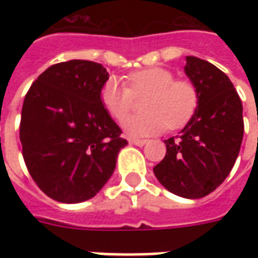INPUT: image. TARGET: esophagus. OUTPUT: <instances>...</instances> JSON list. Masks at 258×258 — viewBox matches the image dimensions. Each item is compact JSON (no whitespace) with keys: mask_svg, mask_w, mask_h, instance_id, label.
I'll return each mask as SVG.
<instances>
[{"mask_svg":"<svg viewBox=\"0 0 258 258\" xmlns=\"http://www.w3.org/2000/svg\"><path fill=\"white\" fill-rule=\"evenodd\" d=\"M130 144H133V145H137V146H144L148 144V141L146 140H130Z\"/></svg>","mask_w":258,"mask_h":258,"instance_id":"1","label":"esophagus"}]
</instances>
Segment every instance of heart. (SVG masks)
<instances>
[{
	"label": "heart",
	"instance_id": "1",
	"mask_svg": "<svg viewBox=\"0 0 258 258\" xmlns=\"http://www.w3.org/2000/svg\"><path fill=\"white\" fill-rule=\"evenodd\" d=\"M127 85L110 77L101 90V101L114 120L121 121L134 109L135 98L148 95L142 109L145 113L128 117L124 131L131 137H145L164 130L181 128L194 116L198 92L188 81L175 80L173 72L163 68L137 70L127 76Z\"/></svg>",
	"mask_w": 258,
	"mask_h": 258
}]
</instances>
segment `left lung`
Listing matches in <instances>:
<instances>
[{"mask_svg":"<svg viewBox=\"0 0 258 258\" xmlns=\"http://www.w3.org/2000/svg\"><path fill=\"white\" fill-rule=\"evenodd\" d=\"M185 74L198 92L194 116L153 173L159 182L186 199H200L231 173L243 140V107L228 76L207 60L186 56Z\"/></svg>","mask_w":258,"mask_h":258,"instance_id":"left-lung-1","label":"left lung"}]
</instances>
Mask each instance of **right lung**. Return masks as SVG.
I'll return each instance as SVG.
<instances>
[{
  "mask_svg": "<svg viewBox=\"0 0 258 258\" xmlns=\"http://www.w3.org/2000/svg\"><path fill=\"white\" fill-rule=\"evenodd\" d=\"M109 73L101 63L73 59L52 64L26 94L20 142L38 188L60 203L94 198L128 142L101 101Z\"/></svg>",
  "mask_w": 258,
  "mask_h": 258,
  "instance_id": "obj_1",
  "label": "right lung"
}]
</instances>
